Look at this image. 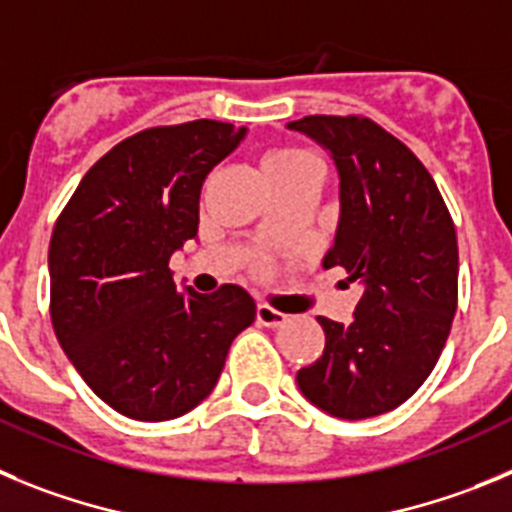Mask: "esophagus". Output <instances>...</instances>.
<instances>
[{"label": "esophagus", "instance_id": "1", "mask_svg": "<svg viewBox=\"0 0 512 512\" xmlns=\"http://www.w3.org/2000/svg\"><path fill=\"white\" fill-rule=\"evenodd\" d=\"M285 319H288L285 313L275 311V308H270L267 303H260V306H257V324L275 329V326H283Z\"/></svg>", "mask_w": 512, "mask_h": 512}]
</instances>
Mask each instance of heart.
<instances>
[{
  "label": "heart",
  "mask_w": 512,
  "mask_h": 512,
  "mask_svg": "<svg viewBox=\"0 0 512 512\" xmlns=\"http://www.w3.org/2000/svg\"><path fill=\"white\" fill-rule=\"evenodd\" d=\"M303 163H311V158L298 153V150H290V147H280V150H270L262 158V170H265L267 178H278L290 173V170L301 168Z\"/></svg>",
  "instance_id": "heart-1"
}]
</instances>
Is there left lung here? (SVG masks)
Instances as JSON below:
<instances>
[{
    "instance_id": "1",
    "label": "left lung",
    "mask_w": 512,
    "mask_h": 512,
    "mask_svg": "<svg viewBox=\"0 0 512 512\" xmlns=\"http://www.w3.org/2000/svg\"><path fill=\"white\" fill-rule=\"evenodd\" d=\"M288 130L331 155L339 222L324 267L362 283L349 324L319 316L326 347L298 390L334 418H372L423 385L457 311V232L421 160L365 117H303Z\"/></svg>"
}]
</instances>
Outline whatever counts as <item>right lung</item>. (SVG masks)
Returning <instances> with one entry per match:
<instances>
[{"mask_svg":"<svg viewBox=\"0 0 512 512\" xmlns=\"http://www.w3.org/2000/svg\"><path fill=\"white\" fill-rule=\"evenodd\" d=\"M247 127H153L78 183L50 237V319L78 375L114 411L168 421L214 390L234 336L255 321L239 285L176 288L170 257L199 234V196Z\"/></svg>","mask_w":512,"mask_h":512,"instance_id":"1","label":"right lung"}]
</instances>
